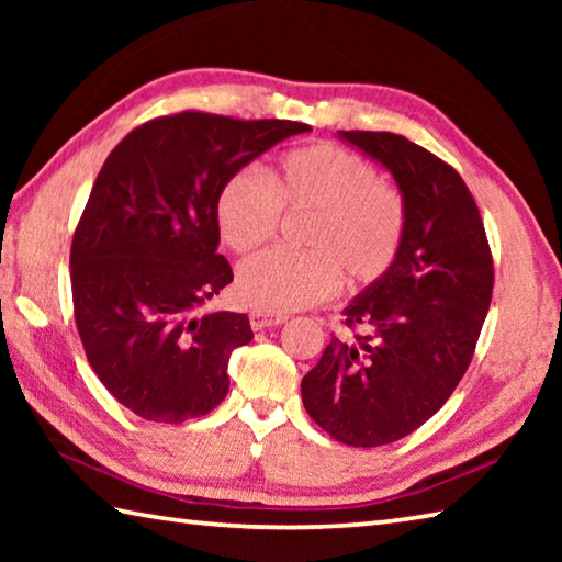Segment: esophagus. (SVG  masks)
I'll list each match as a JSON object with an SVG mask.
<instances>
[{"label":"esophagus","mask_w":562,"mask_h":562,"mask_svg":"<svg viewBox=\"0 0 562 562\" xmlns=\"http://www.w3.org/2000/svg\"><path fill=\"white\" fill-rule=\"evenodd\" d=\"M282 322H288V315H282V312H265V310H252L250 312L252 329L278 327V325H282Z\"/></svg>","instance_id":"1"}]
</instances>
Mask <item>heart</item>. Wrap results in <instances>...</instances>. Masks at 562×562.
Wrapping results in <instances>:
<instances>
[{"label":"heart","mask_w":562,"mask_h":562,"mask_svg":"<svg viewBox=\"0 0 562 562\" xmlns=\"http://www.w3.org/2000/svg\"><path fill=\"white\" fill-rule=\"evenodd\" d=\"M312 215L307 252L268 250L237 272V294L255 310L290 312L329 297L339 274L364 288L392 270L404 245L406 205L394 186L349 150L329 144L282 156L268 183L237 170L217 190L215 223L225 245L252 252L278 233L280 213Z\"/></svg>","instance_id":"1"}]
</instances>
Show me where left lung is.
I'll use <instances>...</instances> for the list:
<instances>
[{
    "mask_svg": "<svg viewBox=\"0 0 562 562\" xmlns=\"http://www.w3.org/2000/svg\"><path fill=\"white\" fill-rule=\"evenodd\" d=\"M337 136L392 173L406 205L396 262L345 312L337 339L302 379V404L331 439L384 446L429 422L471 364L491 307L493 262L463 178L396 133Z\"/></svg>",
    "mask_w": 562,
    "mask_h": 562,
    "instance_id": "obj_1",
    "label": "left lung"
}]
</instances>
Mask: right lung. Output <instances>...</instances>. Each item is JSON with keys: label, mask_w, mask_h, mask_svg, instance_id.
Segmentation results:
<instances>
[{"label": "right lung", "mask_w": 562, "mask_h": 562, "mask_svg": "<svg viewBox=\"0 0 562 562\" xmlns=\"http://www.w3.org/2000/svg\"><path fill=\"white\" fill-rule=\"evenodd\" d=\"M307 131L183 111L131 131L99 170L71 243L74 317L93 372L136 416L180 424L225 398L227 361L252 329L237 312L201 315L233 282L217 255V190Z\"/></svg>", "instance_id": "add662e5"}]
</instances>
